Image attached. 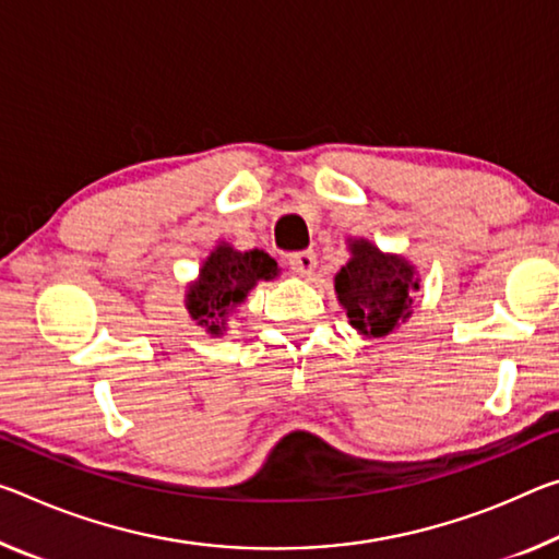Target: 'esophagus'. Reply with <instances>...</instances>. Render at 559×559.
<instances>
[{"label": "esophagus", "instance_id": "1", "mask_svg": "<svg viewBox=\"0 0 559 559\" xmlns=\"http://www.w3.org/2000/svg\"><path fill=\"white\" fill-rule=\"evenodd\" d=\"M316 263H318V259H316L313 251H300V253H290V255H288L290 271L298 273V276H304V278L313 276Z\"/></svg>", "mask_w": 559, "mask_h": 559}]
</instances>
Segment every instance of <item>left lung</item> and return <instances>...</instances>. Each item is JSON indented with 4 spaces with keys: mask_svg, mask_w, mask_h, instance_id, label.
<instances>
[{
    "mask_svg": "<svg viewBox=\"0 0 559 559\" xmlns=\"http://www.w3.org/2000/svg\"><path fill=\"white\" fill-rule=\"evenodd\" d=\"M418 288L420 278L411 261L383 253L366 238L350 241V261L335 273V296L350 325L368 338H383L405 323Z\"/></svg>",
    "mask_w": 559,
    "mask_h": 559,
    "instance_id": "obj_1",
    "label": "left lung"
}]
</instances>
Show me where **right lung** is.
Segmentation results:
<instances>
[{
	"label": "right lung",
	"instance_id": "right-lung-1",
	"mask_svg": "<svg viewBox=\"0 0 559 559\" xmlns=\"http://www.w3.org/2000/svg\"><path fill=\"white\" fill-rule=\"evenodd\" d=\"M278 276V263L269 253L236 251L234 246L221 241L206 261H203L199 278L186 290V308L199 325L211 335L226 331L228 313L243 304L248 290L259 281Z\"/></svg>",
	"mask_w": 559,
	"mask_h": 559
}]
</instances>
